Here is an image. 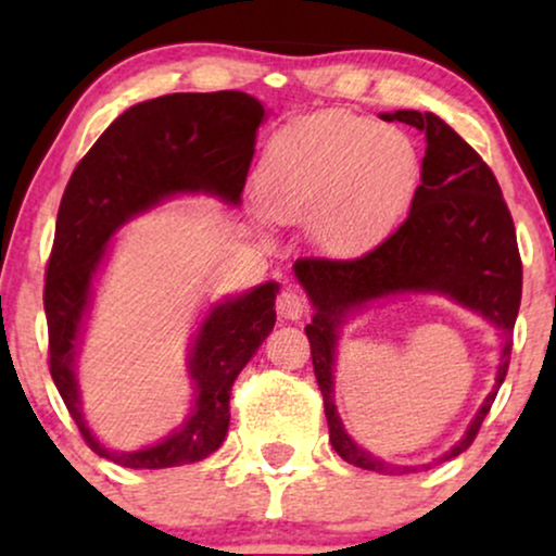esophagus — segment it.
<instances>
[{"mask_svg":"<svg viewBox=\"0 0 556 556\" xmlns=\"http://www.w3.org/2000/svg\"><path fill=\"white\" fill-rule=\"evenodd\" d=\"M311 303L303 293L293 291V288H286V291L278 293L276 299V311L280 318H288V321H299V318H303L308 314Z\"/></svg>","mask_w":556,"mask_h":556,"instance_id":"esophagus-1","label":"esophagus"}]
</instances>
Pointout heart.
Instances as JSON below:
<instances>
[{
	"instance_id": "heart-1",
	"label": "heart",
	"mask_w": 556,
	"mask_h": 556,
	"mask_svg": "<svg viewBox=\"0 0 556 556\" xmlns=\"http://www.w3.org/2000/svg\"><path fill=\"white\" fill-rule=\"evenodd\" d=\"M417 151L405 134L352 113H314L263 151L255 194L265 215L301 223L318 248L354 253L382 238L413 200Z\"/></svg>"
}]
</instances>
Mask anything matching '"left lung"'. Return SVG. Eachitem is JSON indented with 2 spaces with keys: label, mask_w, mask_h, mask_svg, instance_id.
Segmentation results:
<instances>
[{
  "label": "left lung",
  "mask_w": 556,
  "mask_h": 556,
  "mask_svg": "<svg viewBox=\"0 0 556 556\" xmlns=\"http://www.w3.org/2000/svg\"><path fill=\"white\" fill-rule=\"evenodd\" d=\"M384 121L420 128L428 141L420 187L405 223L375 250L352 261L301 257L293 270L314 303L306 326L311 359L333 451L356 468L384 476L415 473L420 466H394L364 451L346 435L333 405V356L339 326L352 311L394 293H440L489 318L504 331L496 384L483 400L466 435L428 466L468 451L504 384L514 346V324L521 303V255L511 212L489 164L435 113L394 111Z\"/></svg>",
  "instance_id": "8db88e82"
}]
</instances>
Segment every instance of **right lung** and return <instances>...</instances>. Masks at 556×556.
Listing matches in <instances>:
<instances>
[{
	"label": "right lung",
	"instance_id": "right-lung-1",
	"mask_svg": "<svg viewBox=\"0 0 556 556\" xmlns=\"http://www.w3.org/2000/svg\"><path fill=\"white\" fill-rule=\"evenodd\" d=\"M263 118V103L240 90L151 98L121 113L67 181L42 293L50 375L90 451L118 466L174 468L223 445L232 382L276 326L278 283H263L210 311L189 352L197 390L192 415L162 443L116 453L88 430L75 379L83 318L105 245L121 225L172 194L204 192L238 204Z\"/></svg>",
	"mask_w": 556,
	"mask_h": 556
}]
</instances>
